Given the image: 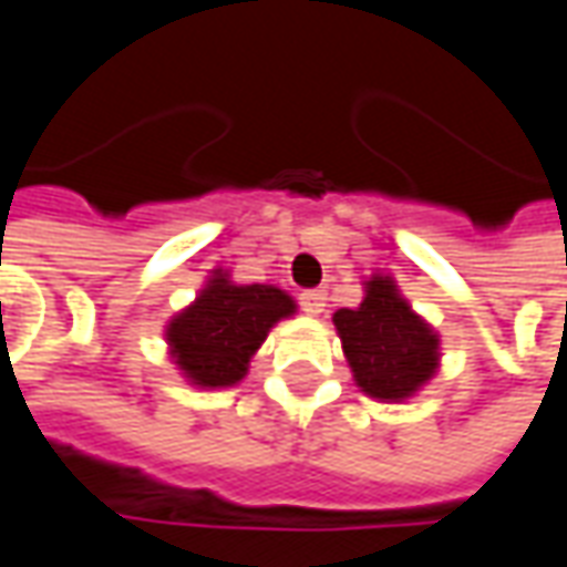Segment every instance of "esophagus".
Masks as SVG:
<instances>
[{
  "mask_svg": "<svg viewBox=\"0 0 567 567\" xmlns=\"http://www.w3.org/2000/svg\"><path fill=\"white\" fill-rule=\"evenodd\" d=\"M300 307H303L307 316H322L324 307H328V295H324L322 288L303 291V295H300Z\"/></svg>",
  "mask_w": 567,
  "mask_h": 567,
  "instance_id": "34e87169",
  "label": "esophagus"
}]
</instances>
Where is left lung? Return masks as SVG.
<instances>
[{
	"label": "left lung",
	"instance_id": "left-lung-1",
	"mask_svg": "<svg viewBox=\"0 0 567 567\" xmlns=\"http://www.w3.org/2000/svg\"><path fill=\"white\" fill-rule=\"evenodd\" d=\"M362 303L331 316L355 386L386 405L417 395L442 362V338L408 303L390 272H371Z\"/></svg>",
	"mask_w": 567,
	"mask_h": 567
}]
</instances>
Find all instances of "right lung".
<instances>
[{
	"instance_id": "right-lung-1",
	"label": "right lung",
	"mask_w": 567,
	"mask_h": 567,
	"mask_svg": "<svg viewBox=\"0 0 567 567\" xmlns=\"http://www.w3.org/2000/svg\"><path fill=\"white\" fill-rule=\"evenodd\" d=\"M297 300L276 285H239L212 270L193 303L165 324L168 355L196 390H227L248 374L251 355L276 324L291 319Z\"/></svg>"
}]
</instances>
